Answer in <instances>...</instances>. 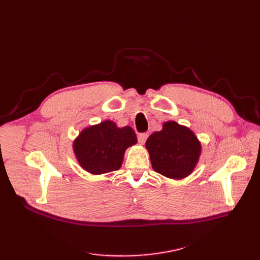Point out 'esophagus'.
<instances>
[{"instance_id": "esophagus-1", "label": "esophagus", "mask_w": 260, "mask_h": 260, "mask_svg": "<svg viewBox=\"0 0 260 260\" xmlns=\"http://www.w3.org/2000/svg\"><path fill=\"white\" fill-rule=\"evenodd\" d=\"M147 137H148V134H147V133H141V134H139V135H138V142H139L140 144H144V142L146 141Z\"/></svg>"}]
</instances>
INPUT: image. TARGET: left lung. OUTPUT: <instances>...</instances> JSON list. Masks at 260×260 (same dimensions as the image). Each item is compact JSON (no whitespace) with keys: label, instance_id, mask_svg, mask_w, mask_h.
I'll list each match as a JSON object with an SVG mask.
<instances>
[{"label":"left lung","instance_id":"obj_1","mask_svg":"<svg viewBox=\"0 0 260 260\" xmlns=\"http://www.w3.org/2000/svg\"><path fill=\"white\" fill-rule=\"evenodd\" d=\"M145 147L155 172L173 179H181L195 169L201 145L189 128L169 121L160 132L149 136Z\"/></svg>","mask_w":260,"mask_h":260}]
</instances>
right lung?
I'll use <instances>...</instances> for the list:
<instances>
[{"label":"right lung","instance_id":"obj_1","mask_svg":"<svg viewBox=\"0 0 260 260\" xmlns=\"http://www.w3.org/2000/svg\"><path fill=\"white\" fill-rule=\"evenodd\" d=\"M137 143L131 126L118 127L113 121L84 128L74 142L80 166L90 174L100 175L121 168L125 149Z\"/></svg>","mask_w":260,"mask_h":260}]
</instances>
